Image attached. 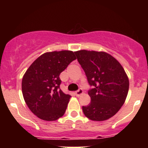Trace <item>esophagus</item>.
Instances as JSON below:
<instances>
[{"instance_id": "34e87169", "label": "esophagus", "mask_w": 148, "mask_h": 148, "mask_svg": "<svg viewBox=\"0 0 148 148\" xmlns=\"http://www.w3.org/2000/svg\"><path fill=\"white\" fill-rule=\"evenodd\" d=\"M83 93H84V91H83L82 89H79L77 91L75 92V95L76 97H79L81 95H82Z\"/></svg>"}]
</instances>
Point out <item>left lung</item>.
Listing matches in <instances>:
<instances>
[{"label":"left lung","instance_id":"left-lung-1","mask_svg":"<svg viewBox=\"0 0 148 148\" xmlns=\"http://www.w3.org/2000/svg\"><path fill=\"white\" fill-rule=\"evenodd\" d=\"M78 62L93 88L88 91L91 102L83 106L84 115L94 121H103L118 113L125 103L129 82L125 69L114 57L103 51H75Z\"/></svg>","mask_w":148,"mask_h":148}]
</instances>
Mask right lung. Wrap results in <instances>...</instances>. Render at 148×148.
<instances>
[{"mask_svg": "<svg viewBox=\"0 0 148 148\" xmlns=\"http://www.w3.org/2000/svg\"><path fill=\"white\" fill-rule=\"evenodd\" d=\"M76 59L72 51L47 52L26 70L21 84L23 99L39 118L54 121L64 114L71 96L60 89L59 76Z\"/></svg>", "mask_w": 148, "mask_h": 148, "instance_id": "add662e5", "label": "right lung"}]
</instances>
